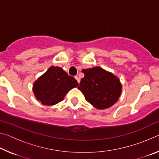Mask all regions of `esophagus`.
Here are the masks:
<instances>
[{"label":"esophagus","mask_w":159,"mask_h":159,"mask_svg":"<svg viewBox=\"0 0 159 159\" xmlns=\"http://www.w3.org/2000/svg\"><path fill=\"white\" fill-rule=\"evenodd\" d=\"M75 79H76V80H77V82H78V83H80V78H79V76H75Z\"/></svg>","instance_id":"1"}]
</instances>
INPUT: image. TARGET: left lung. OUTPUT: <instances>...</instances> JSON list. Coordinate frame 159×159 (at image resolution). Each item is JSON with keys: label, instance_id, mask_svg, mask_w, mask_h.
<instances>
[{"label": "left lung", "instance_id": "obj_1", "mask_svg": "<svg viewBox=\"0 0 159 159\" xmlns=\"http://www.w3.org/2000/svg\"><path fill=\"white\" fill-rule=\"evenodd\" d=\"M85 76L78 88L93 107L107 109L114 104L121 93V84L116 76L99 66L83 69Z\"/></svg>", "mask_w": 159, "mask_h": 159}]
</instances>
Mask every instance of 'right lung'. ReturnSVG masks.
Here are the masks:
<instances>
[{
	"instance_id": "obj_1",
	"label": "right lung",
	"mask_w": 159,
	"mask_h": 159,
	"mask_svg": "<svg viewBox=\"0 0 159 159\" xmlns=\"http://www.w3.org/2000/svg\"><path fill=\"white\" fill-rule=\"evenodd\" d=\"M78 85L74 77L60 67L52 66L34 83L33 91L38 100L50 106L62 101L66 94Z\"/></svg>"
}]
</instances>
